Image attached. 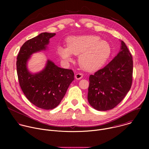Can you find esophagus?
Wrapping results in <instances>:
<instances>
[{
    "label": "esophagus",
    "mask_w": 149,
    "mask_h": 149,
    "mask_svg": "<svg viewBox=\"0 0 149 149\" xmlns=\"http://www.w3.org/2000/svg\"><path fill=\"white\" fill-rule=\"evenodd\" d=\"M75 78L77 79H80L83 77V74L82 73H77L75 76Z\"/></svg>",
    "instance_id": "1"
}]
</instances>
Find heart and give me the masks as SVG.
<instances>
[{
  "mask_svg": "<svg viewBox=\"0 0 149 149\" xmlns=\"http://www.w3.org/2000/svg\"><path fill=\"white\" fill-rule=\"evenodd\" d=\"M59 56L66 61L71 60L72 54L79 55L80 66L85 70L92 71L100 68L111 54V47L107 41L101 40L95 35L72 36L67 40V47L58 48Z\"/></svg>",
  "mask_w": 149,
  "mask_h": 149,
  "instance_id": "obj_1",
  "label": "heart"
}]
</instances>
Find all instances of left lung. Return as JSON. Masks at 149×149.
Wrapping results in <instances>:
<instances>
[{
	"mask_svg": "<svg viewBox=\"0 0 149 149\" xmlns=\"http://www.w3.org/2000/svg\"><path fill=\"white\" fill-rule=\"evenodd\" d=\"M132 55L123 41L121 51L108 64L89 77L88 100L99 111L114 109L131 88L133 82Z\"/></svg>",
	"mask_w": 149,
	"mask_h": 149,
	"instance_id": "left-lung-1",
	"label": "left lung"
}]
</instances>
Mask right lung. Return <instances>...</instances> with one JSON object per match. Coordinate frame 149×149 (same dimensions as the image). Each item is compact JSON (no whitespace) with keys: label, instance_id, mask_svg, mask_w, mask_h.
Masks as SVG:
<instances>
[{"label":"right lung","instance_id":"1","mask_svg":"<svg viewBox=\"0 0 149 149\" xmlns=\"http://www.w3.org/2000/svg\"><path fill=\"white\" fill-rule=\"evenodd\" d=\"M55 33L44 32L25 42L17 56L16 69L20 87L28 100L36 107L51 110L59 104L70 84L74 79L72 70L63 69L48 60L45 68L31 74L26 63L30 56L45 49L49 39Z\"/></svg>","mask_w":149,"mask_h":149}]
</instances>
